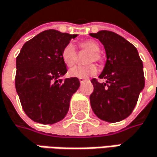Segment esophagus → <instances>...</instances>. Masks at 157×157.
<instances>
[{
	"mask_svg": "<svg viewBox=\"0 0 157 157\" xmlns=\"http://www.w3.org/2000/svg\"><path fill=\"white\" fill-rule=\"evenodd\" d=\"M85 80H86L85 78H79V81H80V82H81V83H82L83 82H85Z\"/></svg>",
	"mask_w": 157,
	"mask_h": 157,
	"instance_id": "obj_1",
	"label": "esophagus"
}]
</instances>
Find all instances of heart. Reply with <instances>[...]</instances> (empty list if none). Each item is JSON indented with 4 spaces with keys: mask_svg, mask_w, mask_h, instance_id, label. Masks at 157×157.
I'll return each instance as SVG.
<instances>
[{
    "mask_svg": "<svg viewBox=\"0 0 157 157\" xmlns=\"http://www.w3.org/2000/svg\"><path fill=\"white\" fill-rule=\"evenodd\" d=\"M79 48L81 50L90 51V54L87 56L86 62H100L102 61L101 55L99 54V44L93 40H84L79 42ZM61 57L64 63L67 67H73L77 60V52L75 48L69 43L66 45L61 52ZM98 73V67L95 64H88L86 66H79L74 67L69 70L68 75L71 77H77V78H87L89 76L95 75Z\"/></svg>",
    "mask_w": 157,
    "mask_h": 157,
    "instance_id": "obj_1",
    "label": "heart"
}]
</instances>
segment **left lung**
Listing matches in <instances>:
<instances>
[{
    "label": "left lung",
    "mask_w": 157,
    "mask_h": 157,
    "mask_svg": "<svg viewBox=\"0 0 157 157\" xmlns=\"http://www.w3.org/2000/svg\"><path fill=\"white\" fill-rule=\"evenodd\" d=\"M90 35L100 41L106 53L105 67L98 76L106 79V82L91 80V108L103 121H122L132 113L145 86L142 61L134 45L115 33L102 30Z\"/></svg>",
    "instance_id": "8db88e82"
}]
</instances>
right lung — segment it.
Wrapping results in <instances>:
<instances>
[{"label":"right lung","mask_w":157,"mask_h":157,"mask_svg":"<svg viewBox=\"0 0 157 157\" xmlns=\"http://www.w3.org/2000/svg\"><path fill=\"white\" fill-rule=\"evenodd\" d=\"M76 36L43 31L25 42L17 57L16 90L25 113L36 123L52 124L68 112L80 82L77 77L59 79L67 72L61 52Z\"/></svg>","instance_id":"1"}]
</instances>
